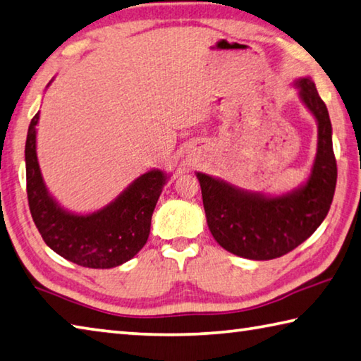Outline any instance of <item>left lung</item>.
Returning <instances> with one entry per match:
<instances>
[{
  "label": "left lung",
  "instance_id": "left-lung-1",
  "mask_svg": "<svg viewBox=\"0 0 361 361\" xmlns=\"http://www.w3.org/2000/svg\"><path fill=\"white\" fill-rule=\"evenodd\" d=\"M295 87L317 121V153L303 185L271 197L197 172L209 232L240 257L271 260L290 252L322 224L335 195L338 169L329 110L311 77L295 80Z\"/></svg>",
  "mask_w": 361,
  "mask_h": 361
}]
</instances>
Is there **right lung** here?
Instances as JSON below:
<instances>
[{"mask_svg": "<svg viewBox=\"0 0 361 361\" xmlns=\"http://www.w3.org/2000/svg\"><path fill=\"white\" fill-rule=\"evenodd\" d=\"M37 121L39 114L26 135V192L32 221L45 245L87 268H114L133 259L147 243L154 207L169 175L153 169L97 212L71 213L51 197L44 183L36 154Z\"/></svg>", "mask_w": 361, "mask_h": 361, "instance_id": "1", "label": "right lung"}]
</instances>
